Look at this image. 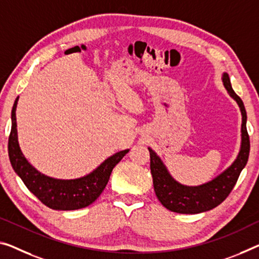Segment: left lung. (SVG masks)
<instances>
[{
  "label": "left lung",
  "mask_w": 259,
  "mask_h": 259,
  "mask_svg": "<svg viewBox=\"0 0 259 259\" xmlns=\"http://www.w3.org/2000/svg\"><path fill=\"white\" fill-rule=\"evenodd\" d=\"M227 93L237 103L242 114L240 152L232 164L212 181L197 186L183 185L171 176L160 156L148 147L150 154V172L153 176L154 191L161 204L171 212L197 214L209 210L220 205L235 186L241 171L248 162L250 152L249 134L246 131V112L242 99L237 96L230 84L229 75L222 74Z\"/></svg>",
  "instance_id": "8db88e82"
}]
</instances>
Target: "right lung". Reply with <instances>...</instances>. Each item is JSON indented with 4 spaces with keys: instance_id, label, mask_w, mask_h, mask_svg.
<instances>
[{
    "instance_id": "right-lung-1",
    "label": "right lung",
    "mask_w": 259,
    "mask_h": 259,
    "mask_svg": "<svg viewBox=\"0 0 259 259\" xmlns=\"http://www.w3.org/2000/svg\"><path fill=\"white\" fill-rule=\"evenodd\" d=\"M18 98H16L11 110V132L8 142L9 160L15 172L24 184L44 205L52 209L74 210L87 207L101 196L105 189L110 175L130 149L121 150L101 163L94 171L75 180H58L38 171L24 156L18 143L16 109Z\"/></svg>"
}]
</instances>
